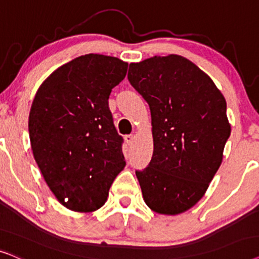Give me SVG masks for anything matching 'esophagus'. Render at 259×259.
I'll use <instances>...</instances> for the list:
<instances>
[{
  "mask_svg": "<svg viewBox=\"0 0 259 259\" xmlns=\"http://www.w3.org/2000/svg\"><path fill=\"white\" fill-rule=\"evenodd\" d=\"M124 140H125V142H126L127 144L133 143V141H134V135H132V134H130V135H125V136H124Z\"/></svg>",
  "mask_w": 259,
  "mask_h": 259,
  "instance_id": "esophagus-1",
  "label": "esophagus"
}]
</instances>
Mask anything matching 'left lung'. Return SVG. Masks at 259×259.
<instances>
[{"instance_id": "obj_1", "label": "left lung", "mask_w": 259, "mask_h": 259, "mask_svg": "<svg viewBox=\"0 0 259 259\" xmlns=\"http://www.w3.org/2000/svg\"><path fill=\"white\" fill-rule=\"evenodd\" d=\"M127 79L149 104L154 151L136 170L148 207L175 215L207 191L231 134L226 101L205 72L181 55L133 63Z\"/></svg>"}]
</instances>
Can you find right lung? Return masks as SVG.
Segmentation results:
<instances>
[{
	"mask_svg": "<svg viewBox=\"0 0 259 259\" xmlns=\"http://www.w3.org/2000/svg\"><path fill=\"white\" fill-rule=\"evenodd\" d=\"M127 63L85 54L55 70L37 90L29 112L33 155L58 201L75 212H94L125 167L123 137L109 109L112 89Z\"/></svg>",
	"mask_w": 259,
	"mask_h": 259,
	"instance_id": "add662e5",
	"label": "right lung"
}]
</instances>
